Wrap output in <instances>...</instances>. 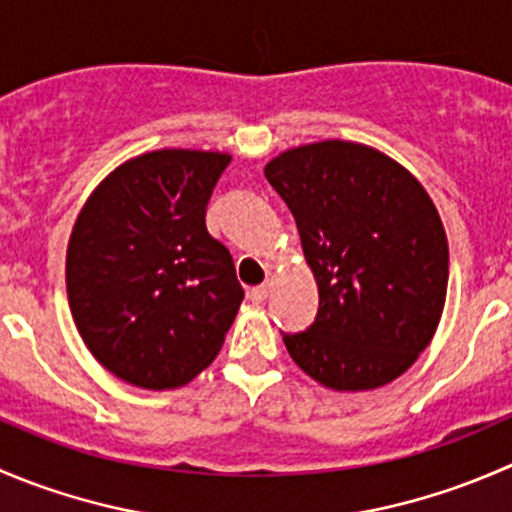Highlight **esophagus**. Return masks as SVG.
I'll return each instance as SVG.
<instances>
[{
	"label": "esophagus",
	"instance_id": "34e87169",
	"mask_svg": "<svg viewBox=\"0 0 512 512\" xmlns=\"http://www.w3.org/2000/svg\"><path fill=\"white\" fill-rule=\"evenodd\" d=\"M270 297V285H257V287H252V292H250V299L252 302H257V304H262L265 302V299Z\"/></svg>",
	"mask_w": 512,
	"mask_h": 512
}]
</instances>
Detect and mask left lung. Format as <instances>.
<instances>
[{"instance_id":"left-lung-1","label":"left lung","mask_w":512,"mask_h":512,"mask_svg":"<svg viewBox=\"0 0 512 512\" xmlns=\"http://www.w3.org/2000/svg\"><path fill=\"white\" fill-rule=\"evenodd\" d=\"M265 178L297 220L319 312L285 334L294 364L332 391H371L416 364L441 322L448 240L418 178L356 141L277 153Z\"/></svg>"}]
</instances>
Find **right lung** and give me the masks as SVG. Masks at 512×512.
Here are the masks:
<instances>
[{
  "mask_svg": "<svg viewBox=\"0 0 512 512\" xmlns=\"http://www.w3.org/2000/svg\"><path fill=\"white\" fill-rule=\"evenodd\" d=\"M230 153L160 148L123 160L76 215L66 294L86 349L113 376L165 391L223 349L242 292L205 208Z\"/></svg>",
  "mask_w": 512,
  "mask_h": 512,
  "instance_id": "1",
  "label": "right lung"
}]
</instances>
